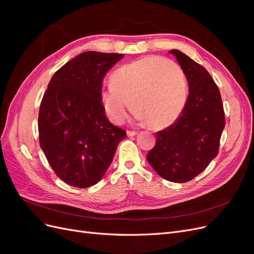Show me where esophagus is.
<instances>
[{"instance_id": "1", "label": "esophagus", "mask_w": 254, "mask_h": 254, "mask_svg": "<svg viewBox=\"0 0 254 254\" xmlns=\"http://www.w3.org/2000/svg\"><path fill=\"white\" fill-rule=\"evenodd\" d=\"M136 134H137L136 131H129V130L127 131V135H128V136H134V135H136Z\"/></svg>"}]
</instances>
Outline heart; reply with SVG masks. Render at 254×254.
Masks as SVG:
<instances>
[{"label":"heart","mask_w":254,"mask_h":254,"mask_svg":"<svg viewBox=\"0 0 254 254\" xmlns=\"http://www.w3.org/2000/svg\"><path fill=\"white\" fill-rule=\"evenodd\" d=\"M111 87L101 91V104L108 119L121 124L131 108L135 121L151 129L170 127L187 104L184 74L174 61L145 57L114 71Z\"/></svg>","instance_id":"1"}]
</instances>
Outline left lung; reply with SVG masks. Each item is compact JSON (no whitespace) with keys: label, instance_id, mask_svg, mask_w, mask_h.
Here are the masks:
<instances>
[{"label":"left lung","instance_id":"8db88e82","mask_svg":"<svg viewBox=\"0 0 254 254\" xmlns=\"http://www.w3.org/2000/svg\"><path fill=\"white\" fill-rule=\"evenodd\" d=\"M170 53L186 75L189 96L179 119L156 133V145L146 159L163 179L184 183L202 173L217 156L225 112L209 72L179 50Z\"/></svg>","mask_w":254,"mask_h":254}]
</instances>
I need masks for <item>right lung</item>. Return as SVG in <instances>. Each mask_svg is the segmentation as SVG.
<instances>
[{
  "instance_id": "right-lung-1",
  "label": "right lung",
  "mask_w": 254,
  "mask_h": 254,
  "mask_svg": "<svg viewBox=\"0 0 254 254\" xmlns=\"http://www.w3.org/2000/svg\"><path fill=\"white\" fill-rule=\"evenodd\" d=\"M124 55L86 52L61 66L39 109L40 146L59 178L86 189L101 181L124 130L112 125L101 104L103 78Z\"/></svg>"
}]
</instances>
